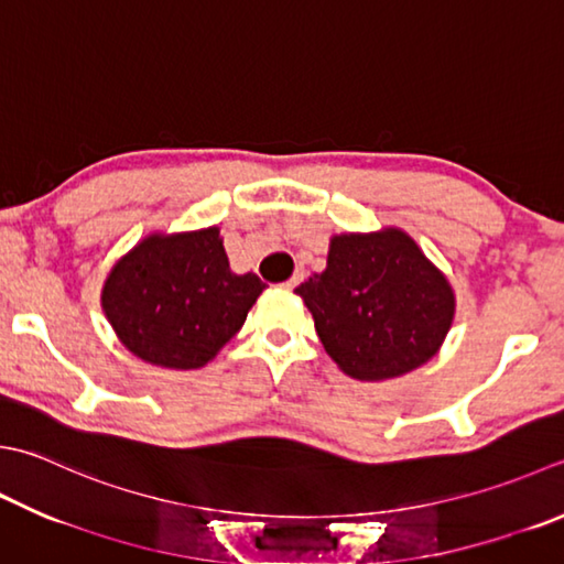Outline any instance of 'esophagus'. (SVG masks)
Listing matches in <instances>:
<instances>
[{
	"label": "esophagus",
	"mask_w": 564,
	"mask_h": 564,
	"mask_svg": "<svg viewBox=\"0 0 564 564\" xmlns=\"http://www.w3.org/2000/svg\"><path fill=\"white\" fill-rule=\"evenodd\" d=\"M303 275H305V273H303V271H295V273H293V275H291V279H289V281H285V283H283V289H285V291H293V289H295V285H297V283H301V281H303Z\"/></svg>",
	"instance_id": "obj_1"
}]
</instances>
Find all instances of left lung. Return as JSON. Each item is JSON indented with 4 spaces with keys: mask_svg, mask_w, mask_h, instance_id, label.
<instances>
[{
    "mask_svg": "<svg viewBox=\"0 0 564 564\" xmlns=\"http://www.w3.org/2000/svg\"><path fill=\"white\" fill-rule=\"evenodd\" d=\"M295 293L327 355L359 381L403 377L433 359L455 317L445 273L395 227L333 237L327 269Z\"/></svg>",
    "mask_w": 564,
    "mask_h": 564,
    "instance_id": "left-lung-1",
    "label": "left lung"
}]
</instances>
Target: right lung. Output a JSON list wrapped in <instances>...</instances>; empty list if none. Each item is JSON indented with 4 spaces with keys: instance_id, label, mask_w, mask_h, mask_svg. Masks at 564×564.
<instances>
[{
    "instance_id": "add662e5",
    "label": "right lung",
    "mask_w": 564,
    "mask_h": 564,
    "mask_svg": "<svg viewBox=\"0 0 564 564\" xmlns=\"http://www.w3.org/2000/svg\"><path fill=\"white\" fill-rule=\"evenodd\" d=\"M263 291L235 273L217 227L149 235L121 257L102 311L131 355L163 369H200L235 337Z\"/></svg>"
}]
</instances>
